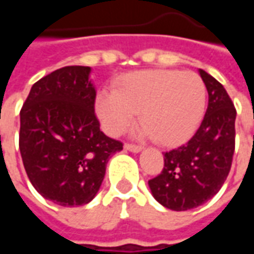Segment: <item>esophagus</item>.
Returning <instances> with one entry per match:
<instances>
[{"label": "esophagus", "instance_id": "esophagus-1", "mask_svg": "<svg viewBox=\"0 0 254 254\" xmlns=\"http://www.w3.org/2000/svg\"><path fill=\"white\" fill-rule=\"evenodd\" d=\"M125 149H127V151H132V152H140V151H141V147L137 145V144L127 143L125 144Z\"/></svg>", "mask_w": 254, "mask_h": 254}]
</instances>
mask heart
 I'll return each instance as SVG.
<instances>
[{
    "label": "heart",
    "mask_w": 254,
    "mask_h": 254,
    "mask_svg": "<svg viewBox=\"0 0 254 254\" xmlns=\"http://www.w3.org/2000/svg\"><path fill=\"white\" fill-rule=\"evenodd\" d=\"M207 88L194 72L151 69L127 73L102 91L96 113L107 133L120 134L140 111L141 132L162 145L184 143L194 133L205 113Z\"/></svg>",
    "instance_id": "b5f03b06"
}]
</instances>
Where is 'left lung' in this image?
I'll return each mask as SVG.
<instances>
[{"mask_svg": "<svg viewBox=\"0 0 254 254\" xmlns=\"http://www.w3.org/2000/svg\"><path fill=\"white\" fill-rule=\"evenodd\" d=\"M208 107L193 137L165 152L160 174L149 180L152 194L163 207L188 211L212 198L229 176L235 149L234 103L222 84L205 70Z\"/></svg>", "mask_w": 254, "mask_h": 254, "instance_id": "1", "label": "left lung"}]
</instances>
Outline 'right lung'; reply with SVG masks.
<instances>
[{"mask_svg":"<svg viewBox=\"0 0 254 254\" xmlns=\"http://www.w3.org/2000/svg\"><path fill=\"white\" fill-rule=\"evenodd\" d=\"M89 66H65L38 80L20 110L19 148L42 196L63 207L89 202L111 155L124 144L100 130Z\"/></svg>","mask_w":254,"mask_h":254,"instance_id":"right-lung-1","label":"right lung"}]
</instances>
